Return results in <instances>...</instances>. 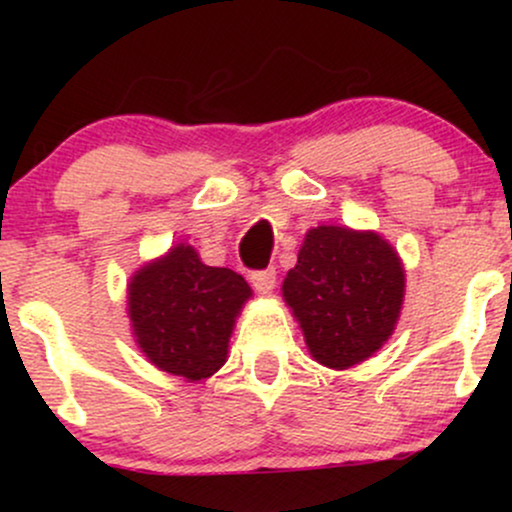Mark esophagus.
Masks as SVG:
<instances>
[{
  "instance_id": "obj_1",
  "label": "esophagus",
  "mask_w": 512,
  "mask_h": 512,
  "mask_svg": "<svg viewBox=\"0 0 512 512\" xmlns=\"http://www.w3.org/2000/svg\"><path fill=\"white\" fill-rule=\"evenodd\" d=\"M252 286H255L257 293H272L274 284H276V272L274 269H262V272H252L250 274Z\"/></svg>"
}]
</instances>
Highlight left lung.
<instances>
[{
	"instance_id": "obj_1",
	"label": "left lung",
	"mask_w": 512,
	"mask_h": 512,
	"mask_svg": "<svg viewBox=\"0 0 512 512\" xmlns=\"http://www.w3.org/2000/svg\"><path fill=\"white\" fill-rule=\"evenodd\" d=\"M407 274L375 231L322 226L305 233L281 296L320 366L354 368L387 344L402 315Z\"/></svg>"
}]
</instances>
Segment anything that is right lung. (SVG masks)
Returning <instances> with one entry per match:
<instances>
[{
  "mask_svg": "<svg viewBox=\"0 0 512 512\" xmlns=\"http://www.w3.org/2000/svg\"><path fill=\"white\" fill-rule=\"evenodd\" d=\"M250 298L243 276L209 267L192 245L175 243L129 276L132 337L151 366L199 383L228 361L233 327Z\"/></svg>",
  "mask_w": 512,
  "mask_h": 512,
  "instance_id": "obj_1",
  "label": "right lung"
}]
</instances>
